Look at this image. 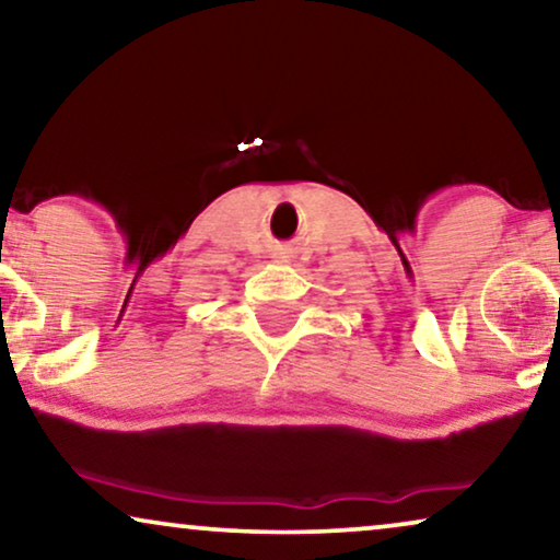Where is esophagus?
<instances>
[{
    "instance_id": "obj_1",
    "label": "esophagus",
    "mask_w": 560,
    "mask_h": 560,
    "mask_svg": "<svg viewBox=\"0 0 560 560\" xmlns=\"http://www.w3.org/2000/svg\"><path fill=\"white\" fill-rule=\"evenodd\" d=\"M270 257L275 259V262H290V257H293V249L285 247V244H275V247L270 249Z\"/></svg>"
}]
</instances>
